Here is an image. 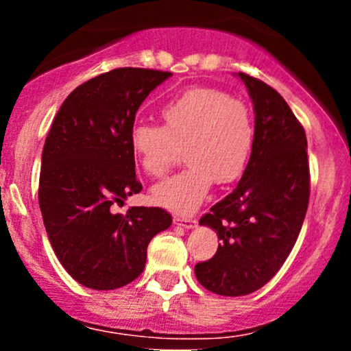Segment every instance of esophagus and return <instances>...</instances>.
Wrapping results in <instances>:
<instances>
[{"mask_svg": "<svg viewBox=\"0 0 351 351\" xmlns=\"http://www.w3.org/2000/svg\"><path fill=\"white\" fill-rule=\"evenodd\" d=\"M173 221H175V224H178V226L184 229H193L196 226V219H193V217H188V216H175L173 217Z\"/></svg>", "mask_w": 351, "mask_h": 351, "instance_id": "obj_1", "label": "esophagus"}]
</instances>
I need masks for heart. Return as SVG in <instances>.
I'll use <instances>...</instances> for the list:
<instances>
[{"mask_svg": "<svg viewBox=\"0 0 351 351\" xmlns=\"http://www.w3.org/2000/svg\"><path fill=\"white\" fill-rule=\"evenodd\" d=\"M163 125L136 122L130 148L136 163L150 176H162L184 148L186 170L162 181L152 191L160 206L178 213L196 209L213 183L239 180L254 147L249 108L216 88L198 87L162 107Z\"/></svg>", "mask_w": 351, "mask_h": 351, "instance_id": "b5f03b06", "label": "heart"}]
</instances>
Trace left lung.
Masks as SVG:
<instances>
[{
    "label": "left lung",
    "mask_w": 351,
    "mask_h": 351,
    "mask_svg": "<svg viewBox=\"0 0 351 351\" xmlns=\"http://www.w3.org/2000/svg\"><path fill=\"white\" fill-rule=\"evenodd\" d=\"M254 106V147L234 191L199 219L221 244L195 265L196 279L217 295L259 291L291 254L310 196L307 136L282 95L239 72Z\"/></svg>",
    "instance_id": "left-lung-1"
}]
</instances>
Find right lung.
<instances>
[{
  "label": "right lung",
  "mask_w": 351,
  "mask_h": 351,
  "mask_svg": "<svg viewBox=\"0 0 351 351\" xmlns=\"http://www.w3.org/2000/svg\"><path fill=\"white\" fill-rule=\"evenodd\" d=\"M171 72L120 67L87 80L60 106L41 156L39 208L62 267L94 291L135 280L152 237L171 226L162 208L114 204L142 191L130 130L148 94Z\"/></svg>",
  "instance_id": "obj_1"
}]
</instances>
